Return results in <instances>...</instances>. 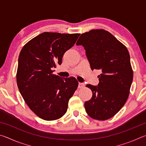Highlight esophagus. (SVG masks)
<instances>
[{
  "label": "esophagus",
  "mask_w": 146,
  "mask_h": 146,
  "mask_svg": "<svg viewBox=\"0 0 146 146\" xmlns=\"http://www.w3.org/2000/svg\"><path fill=\"white\" fill-rule=\"evenodd\" d=\"M84 87V84L83 83H78V88H83Z\"/></svg>",
  "instance_id": "1"
}]
</instances>
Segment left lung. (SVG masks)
Masks as SVG:
<instances>
[{
	"label": "left lung",
	"instance_id": "1",
	"mask_svg": "<svg viewBox=\"0 0 146 146\" xmlns=\"http://www.w3.org/2000/svg\"><path fill=\"white\" fill-rule=\"evenodd\" d=\"M83 46L92 70H100L98 86L87 84L93 92L84 104L93 119L106 120L121 110L129 97L133 71L127 49L110 32L92 29L81 35L76 42Z\"/></svg>",
	"mask_w": 146,
	"mask_h": 146
}]
</instances>
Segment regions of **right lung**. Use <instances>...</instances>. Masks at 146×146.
Masks as SVG:
<instances>
[{"instance_id": "1", "label": "right lung", "mask_w": 146, "mask_h": 146, "mask_svg": "<svg viewBox=\"0 0 146 146\" xmlns=\"http://www.w3.org/2000/svg\"><path fill=\"white\" fill-rule=\"evenodd\" d=\"M79 33L44 32L23 46L19 56L17 83L30 110L45 120H55L67 111L68 102L77 89L74 77L53 74L64 54L74 46Z\"/></svg>"}]
</instances>
